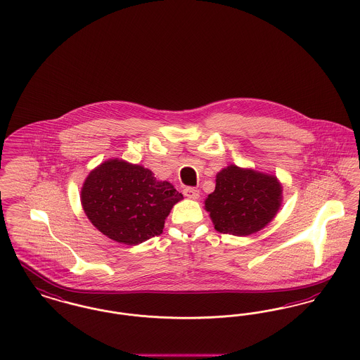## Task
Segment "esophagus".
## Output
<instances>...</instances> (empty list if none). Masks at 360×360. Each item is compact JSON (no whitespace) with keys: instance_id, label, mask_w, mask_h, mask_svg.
I'll use <instances>...</instances> for the list:
<instances>
[{"instance_id":"1","label":"esophagus","mask_w":360,"mask_h":360,"mask_svg":"<svg viewBox=\"0 0 360 360\" xmlns=\"http://www.w3.org/2000/svg\"><path fill=\"white\" fill-rule=\"evenodd\" d=\"M184 195L189 199H198L199 198V189L193 188V187H186L183 189Z\"/></svg>"}]
</instances>
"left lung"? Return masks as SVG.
Here are the masks:
<instances>
[{"label": "left lung", "instance_id": "8db88e82", "mask_svg": "<svg viewBox=\"0 0 360 360\" xmlns=\"http://www.w3.org/2000/svg\"><path fill=\"white\" fill-rule=\"evenodd\" d=\"M205 205L219 233L249 236L272 221L282 202L276 177L230 165L217 174Z\"/></svg>", "mask_w": 360, "mask_h": 360}]
</instances>
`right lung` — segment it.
<instances>
[{"instance_id": "1", "label": "right lung", "mask_w": 360, "mask_h": 360, "mask_svg": "<svg viewBox=\"0 0 360 360\" xmlns=\"http://www.w3.org/2000/svg\"><path fill=\"white\" fill-rule=\"evenodd\" d=\"M183 195L152 171L122 160H110L91 172L81 189L86 217L103 234L127 245L162 233L173 205Z\"/></svg>"}]
</instances>
